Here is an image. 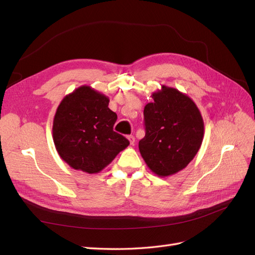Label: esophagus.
Returning <instances> with one entry per match:
<instances>
[{
    "label": "esophagus",
    "mask_w": 255,
    "mask_h": 255,
    "mask_svg": "<svg viewBox=\"0 0 255 255\" xmlns=\"http://www.w3.org/2000/svg\"><path fill=\"white\" fill-rule=\"evenodd\" d=\"M128 139L130 145H134V143H135V137L133 135H128Z\"/></svg>",
    "instance_id": "esophagus-1"
}]
</instances>
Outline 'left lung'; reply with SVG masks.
Wrapping results in <instances>:
<instances>
[{
	"label": "left lung",
	"mask_w": 255,
	"mask_h": 255,
	"mask_svg": "<svg viewBox=\"0 0 255 255\" xmlns=\"http://www.w3.org/2000/svg\"><path fill=\"white\" fill-rule=\"evenodd\" d=\"M143 110L145 136L139 151L146 166L158 176L175 174L195 158L202 144L204 122L186 94L161 85Z\"/></svg>",
	"instance_id": "1"
}]
</instances>
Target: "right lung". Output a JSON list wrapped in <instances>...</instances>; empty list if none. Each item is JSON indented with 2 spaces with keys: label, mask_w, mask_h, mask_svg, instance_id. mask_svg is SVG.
Segmentation results:
<instances>
[{
  "label": "right lung",
  "mask_w": 255,
  "mask_h": 255,
  "mask_svg": "<svg viewBox=\"0 0 255 255\" xmlns=\"http://www.w3.org/2000/svg\"><path fill=\"white\" fill-rule=\"evenodd\" d=\"M110 98L83 85L59 103L53 119V141L60 158L75 170L101 172L129 144L114 132L117 115Z\"/></svg>",
  "instance_id": "1"
}]
</instances>
